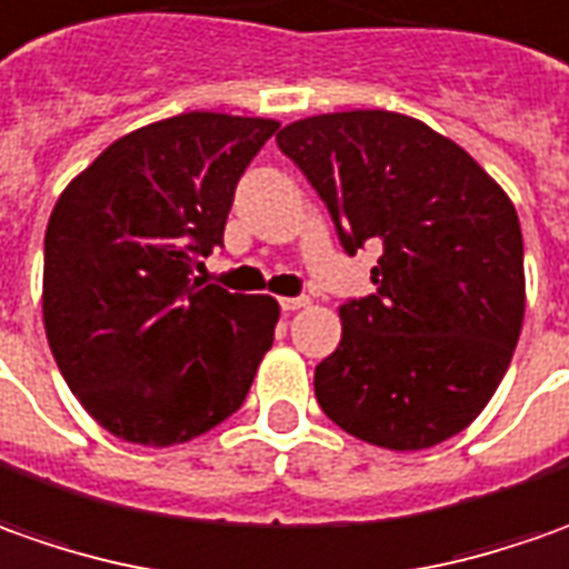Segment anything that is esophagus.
Masks as SVG:
<instances>
[{"mask_svg": "<svg viewBox=\"0 0 569 569\" xmlns=\"http://www.w3.org/2000/svg\"><path fill=\"white\" fill-rule=\"evenodd\" d=\"M310 303V297H281V310L293 312V310H303Z\"/></svg>", "mask_w": 569, "mask_h": 569, "instance_id": "esophagus-1", "label": "esophagus"}]
</instances>
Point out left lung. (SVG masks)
Segmentation results:
<instances>
[{"label": "left lung", "instance_id": "1", "mask_svg": "<svg viewBox=\"0 0 569 569\" xmlns=\"http://www.w3.org/2000/svg\"><path fill=\"white\" fill-rule=\"evenodd\" d=\"M278 147L329 206L341 247L385 253L376 293L341 307L316 400L360 441L422 451L463 432L505 379L523 329L520 219L470 152L417 118H300Z\"/></svg>", "mask_w": 569, "mask_h": 569}]
</instances>
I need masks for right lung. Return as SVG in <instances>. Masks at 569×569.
Segmentation results:
<instances>
[{
  "label": "right lung",
  "instance_id": "add662e5",
  "mask_svg": "<svg viewBox=\"0 0 569 569\" xmlns=\"http://www.w3.org/2000/svg\"><path fill=\"white\" fill-rule=\"evenodd\" d=\"M272 118L184 112L118 137L46 224L43 326L64 382L106 432L169 448L238 410L278 303L193 278Z\"/></svg>",
  "mask_w": 569,
  "mask_h": 569
}]
</instances>
